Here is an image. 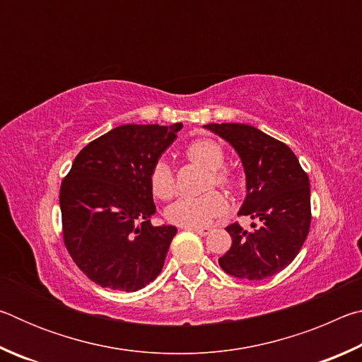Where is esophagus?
<instances>
[{
  "mask_svg": "<svg viewBox=\"0 0 362 362\" xmlns=\"http://www.w3.org/2000/svg\"><path fill=\"white\" fill-rule=\"evenodd\" d=\"M185 230H192L194 233H198L199 236H206L211 233V228H207V226H185Z\"/></svg>",
  "mask_w": 362,
  "mask_h": 362,
  "instance_id": "1",
  "label": "esophagus"
}]
</instances>
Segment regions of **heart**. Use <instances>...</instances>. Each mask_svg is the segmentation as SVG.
Returning <instances> with one entry per match:
<instances>
[{"label": "heart", "instance_id": "b5f03b06", "mask_svg": "<svg viewBox=\"0 0 362 362\" xmlns=\"http://www.w3.org/2000/svg\"><path fill=\"white\" fill-rule=\"evenodd\" d=\"M189 161L211 170V179L207 185H218L231 188L235 179L225 170V151L217 142L209 139H199L189 144L185 150ZM150 187L153 194L159 199H169L175 192L174 174L166 159L155 163L150 174ZM226 209L225 198L217 192H207L201 196H183L166 209V218L170 223L180 226H204L211 223Z\"/></svg>", "mask_w": 362, "mask_h": 362}]
</instances>
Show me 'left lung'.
I'll use <instances>...</instances> for the list:
<instances>
[{
	"label": "left lung",
	"mask_w": 362,
	"mask_h": 362,
	"mask_svg": "<svg viewBox=\"0 0 362 362\" xmlns=\"http://www.w3.org/2000/svg\"><path fill=\"white\" fill-rule=\"evenodd\" d=\"M206 129L226 140L246 174V198L240 216H249L252 231L226 226L231 246L218 259L230 276L260 281L279 273L296 259L310 231V180L286 144L254 126L222 122Z\"/></svg>",
	"instance_id": "1"
}]
</instances>
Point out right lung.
I'll list each match as a JSON object with an SVG mask.
<instances>
[{
    "label": "right lung",
    "mask_w": 362,
    "mask_h": 362,
    "mask_svg": "<svg viewBox=\"0 0 362 362\" xmlns=\"http://www.w3.org/2000/svg\"><path fill=\"white\" fill-rule=\"evenodd\" d=\"M180 129L182 122L118 126L73 161L60 187L64 243L95 284L136 292L161 273L177 228L150 223V174Z\"/></svg>",
    "instance_id": "right-lung-1"
}]
</instances>
